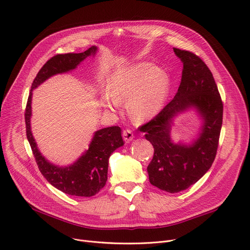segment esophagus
Wrapping results in <instances>:
<instances>
[{
    "label": "esophagus",
    "mask_w": 250,
    "mask_h": 250,
    "mask_svg": "<svg viewBox=\"0 0 250 250\" xmlns=\"http://www.w3.org/2000/svg\"><path fill=\"white\" fill-rule=\"evenodd\" d=\"M123 137H124V140L126 142V144H128V142H130L133 139L134 135H133V132L130 129L126 128V129H124V131H123Z\"/></svg>",
    "instance_id": "1"
}]
</instances>
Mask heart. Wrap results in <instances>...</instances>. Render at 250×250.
<instances>
[{"mask_svg":"<svg viewBox=\"0 0 250 250\" xmlns=\"http://www.w3.org/2000/svg\"><path fill=\"white\" fill-rule=\"evenodd\" d=\"M169 88V78L161 68L150 63H140L116 74L110 85L112 101L106 106L116 109L118 103L127 100V111L137 122L154 117L165 103Z\"/></svg>","mask_w":250,"mask_h":250,"instance_id":"b5f03b06","label":"heart"}]
</instances>
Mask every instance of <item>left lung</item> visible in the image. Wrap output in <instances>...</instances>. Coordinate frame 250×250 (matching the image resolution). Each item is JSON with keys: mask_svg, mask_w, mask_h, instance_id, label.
<instances>
[{"mask_svg": "<svg viewBox=\"0 0 250 250\" xmlns=\"http://www.w3.org/2000/svg\"><path fill=\"white\" fill-rule=\"evenodd\" d=\"M173 50L183 62L180 86L164 109L138 129L146 133L154 148L153 158L147 166L149 182L160 190L178 193L200 180L215 160L224 105L206 63L193 52ZM190 107L201 115L202 131L191 145L174 144L169 137L172 118Z\"/></svg>", "mask_w": 250, "mask_h": 250, "instance_id": "1", "label": "left lung"}]
</instances>
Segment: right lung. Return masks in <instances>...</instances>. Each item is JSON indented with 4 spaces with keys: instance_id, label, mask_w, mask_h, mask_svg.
I'll return each mask as SVG.
<instances>
[{
    "instance_id": "obj_1",
    "label": "right lung",
    "mask_w": 250,
    "mask_h": 250,
    "mask_svg": "<svg viewBox=\"0 0 250 250\" xmlns=\"http://www.w3.org/2000/svg\"><path fill=\"white\" fill-rule=\"evenodd\" d=\"M96 46L81 53L57 54L51 57L40 70L34 78L28 95L24 113L26 137L39 168L45 179L61 192L77 197H92L96 195L108 179L109 158L119 147L124 146L120 126H110L95 132L88 150L73 164L59 167L48 162L40 152L30 130L31 96L32 90L49 77L68 72L90 55H95Z\"/></svg>"
}]
</instances>
